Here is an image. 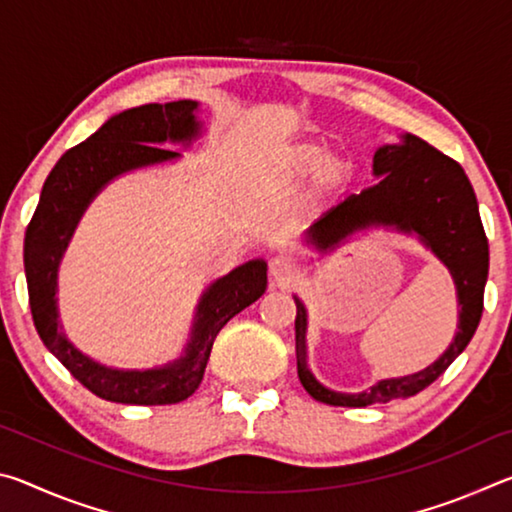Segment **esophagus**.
Segmentation results:
<instances>
[{
  "instance_id": "esophagus-1",
  "label": "esophagus",
  "mask_w": 512,
  "mask_h": 512,
  "mask_svg": "<svg viewBox=\"0 0 512 512\" xmlns=\"http://www.w3.org/2000/svg\"><path fill=\"white\" fill-rule=\"evenodd\" d=\"M300 273V264L293 257L280 255L271 259V275L277 284H289L291 280H296Z\"/></svg>"
}]
</instances>
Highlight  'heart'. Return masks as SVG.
Wrapping results in <instances>:
<instances>
[{
  "mask_svg": "<svg viewBox=\"0 0 512 512\" xmlns=\"http://www.w3.org/2000/svg\"><path fill=\"white\" fill-rule=\"evenodd\" d=\"M311 171V194L314 198H329L350 183L354 162L345 153L325 155V146L316 140H296L277 151L273 173L280 185H298Z\"/></svg>",
  "mask_w": 512,
  "mask_h": 512,
  "instance_id": "obj_1",
  "label": "heart"
}]
</instances>
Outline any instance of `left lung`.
<instances>
[{"mask_svg":"<svg viewBox=\"0 0 512 512\" xmlns=\"http://www.w3.org/2000/svg\"><path fill=\"white\" fill-rule=\"evenodd\" d=\"M377 185L352 194L332 207L307 230V241L329 253L343 239L366 228H395L418 235L454 277L458 332L443 357L420 372L381 379L363 393L329 391L307 368V309L296 300V359L305 391L329 406H368L411 397L433 384L461 354L479 327L483 289L488 280V237L483 232L474 189L456 160L433 149L415 135H402V144H384L372 158Z\"/></svg>","mask_w":512,"mask_h":512,"instance_id":"1","label":"left lung"}]
</instances>
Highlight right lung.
I'll return each mask as SVG.
<instances>
[{
  "label": "right lung",
  "mask_w": 512,
  "mask_h": 512,
  "mask_svg": "<svg viewBox=\"0 0 512 512\" xmlns=\"http://www.w3.org/2000/svg\"><path fill=\"white\" fill-rule=\"evenodd\" d=\"M196 110L198 103L185 99L164 106L146 103L110 117L97 133L56 162L42 185L40 203L24 237L29 305L40 339L72 377L101 400L140 406L187 400L201 384L216 334L266 291L264 259H253L223 275L198 302L183 357L151 370L101 366L76 350L58 323V264L92 198L121 173L180 158V153L162 149V144H192L201 135Z\"/></svg>",
  "instance_id": "right-lung-1"
}]
</instances>
